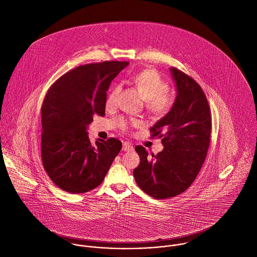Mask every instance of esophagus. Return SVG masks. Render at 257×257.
I'll return each instance as SVG.
<instances>
[{
  "label": "esophagus",
  "instance_id": "obj_1",
  "mask_svg": "<svg viewBox=\"0 0 257 257\" xmlns=\"http://www.w3.org/2000/svg\"><path fill=\"white\" fill-rule=\"evenodd\" d=\"M122 150L123 151H132L133 150V145L131 143H129V142H123Z\"/></svg>",
  "mask_w": 257,
  "mask_h": 257
}]
</instances>
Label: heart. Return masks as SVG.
<instances>
[{
    "instance_id": "obj_1",
    "label": "heart",
    "mask_w": 257,
    "mask_h": 257,
    "mask_svg": "<svg viewBox=\"0 0 257 257\" xmlns=\"http://www.w3.org/2000/svg\"><path fill=\"white\" fill-rule=\"evenodd\" d=\"M133 84L146 100L147 109L157 115L167 113L174 103V95L169 92L167 83L162 77L151 69L143 70L133 77ZM122 90L120 84H116L109 92L106 99V107L113 108L116 106L118 96ZM143 123L140 120L121 119L119 127L122 130H127L130 127H140Z\"/></svg>"
}]
</instances>
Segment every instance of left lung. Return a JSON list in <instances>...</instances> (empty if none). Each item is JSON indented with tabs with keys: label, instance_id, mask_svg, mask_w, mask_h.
Instances as JSON below:
<instances>
[{
	"label": "left lung",
	"instance_id": "1",
	"mask_svg": "<svg viewBox=\"0 0 257 257\" xmlns=\"http://www.w3.org/2000/svg\"><path fill=\"white\" fill-rule=\"evenodd\" d=\"M176 98L170 111L153 127L152 137L162 138L163 150L147 160L148 152L136 146L140 164L133 174L138 186L156 199L174 197L195 180L207 155L211 115L201 87L183 72L170 68Z\"/></svg>",
	"mask_w": 257,
	"mask_h": 257
}]
</instances>
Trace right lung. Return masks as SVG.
<instances>
[{"mask_svg": "<svg viewBox=\"0 0 257 257\" xmlns=\"http://www.w3.org/2000/svg\"><path fill=\"white\" fill-rule=\"evenodd\" d=\"M128 64L79 66L49 89L41 109V156L47 174L61 189L85 193L96 188L120 152L122 143L115 138L97 139L92 145L87 128L94 115H105L111 81Z\"/></svg>", "mask_w": 257, "mask_h": 257, "instance_id": "obj_1", "label": "right lung"}]
</instances>
